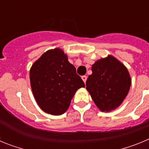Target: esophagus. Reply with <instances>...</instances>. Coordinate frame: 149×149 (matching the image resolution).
<instances>
[{
    "label": "esophagus",
    "instance_id": "esophagus-1",
    "mask_svg": "<svg viewBox=\"0 0 149 149\" xmlns=\"http://www.w3.org/2000/svg\"><path fill=\"white\" fill-rule=\"evenodd\" d=\"M81 78H82V80H83V81H84V83H86V79H87V77H86V76H85V75L82 76V77H81Z\"/></svg>",
    "mask_w": 149,
    "mask_h": 149
}]
</instances>
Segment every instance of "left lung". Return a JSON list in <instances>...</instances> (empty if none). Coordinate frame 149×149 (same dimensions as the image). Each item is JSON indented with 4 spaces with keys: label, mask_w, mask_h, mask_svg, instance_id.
Masks as SVG:
<instances>
[{
    "label": "left lung",
    "mask_w": 149,
    "mask_h": 149,
    "mask_svg": "<svg viewBox=\"0 0 149 149\" xmlns=\"http://www.w3.org/2000/svg\"><path fill=\"white\" fill-rule=\"evenodd\" d=\"M93 74L86 80V89L101 111L110 112L119 107L131 85L127 68L112 55L95 61Z\"/></svg>",
    "instance_id": "left-lung-1"
}]
</instances>
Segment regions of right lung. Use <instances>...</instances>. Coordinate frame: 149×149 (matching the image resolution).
<instances>
[{
    "instance_id": "right-lung-1",
    "label": "right lung",
    "mask_w": 149,
    "mask_h": 149,
    "mask_svg": "<svg viewBox=\"0 0 149 149\" xmlns=\"http://www.w3.org/2000/svg\"><path fill=\"white\" fill-rule=\"evenodd\" d=\"M30 80L36 103L43 111L54 116L64 113L76 91L85 87L75 67L59 48L48 50L34 62Z\"/></svg>"
}]
</instances>
